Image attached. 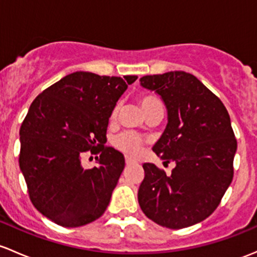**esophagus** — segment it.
Here are the masks:
<instances>
[{
	"instance_id": "esophagus-1",
	"label": "esophagus",
	"mask_w": 257,
	"mask_h": 257,
	"mask_svg": "<svg viewBox=\"0 0 257 257\" xmlns=\"http://www.w3.org/2000/svg\"><path fill=\"white\" fill-rule=\"evenodd\" d=\"M134 163V160H132L131 158H128V156H125V164L126 165H132Z\"/></svg>"
}]
</instances>
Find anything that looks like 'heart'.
<instances>
[{
  "mask_svg": "<svg viewBox=\"0 0 257 257\" xmlns=\"http://www.w3.org/2000/svg\"><path fill=\"white\" fill-rule=\"evenodd\" d=\"M140 106L144 109L145 114L150 112V110L155 109L156 107L163 106L159 98L151 94H147V96H142L139 99ZM120 110V103H117L114 108L112 109L110 113V120H114L118 117V113ZM113 145L115 149H118L121 153H125L128 155L137 156L138 154L142 151L143 148V139L138 134L133 133V132H124V133L118 134L117 137L113 139Z\"/></svg>",
  "mask_w": 257,
  "mask_h": 257,
  "instance_id": "obj_1",
  "label": "heart"
}]
</instances>
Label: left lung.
<instances>
[{"instance_id": "8db88e82", "label": "left lung", "mask_w": 257, "mask_h": 257, "mask_svg": "<svg viewBox=\"0 0 257 257\" xmlns=\"http://www.w3.org/2000/svg\"><path fill=\"white\" fill-rule=\"evenodd\" d=\"M160 94L167 125L153 151L175 163L171 175L144 164L138 191L144 214L161 226L182 229L209 217L234 175L236 139L223 102L192 74L170 71L140 79Z\"/></svg>"}]
</instances>
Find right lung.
Wrapping results in <instances>:
<instances>
[{
    "label": "right lung",
    "mask_w": 257,
    "mask_h": 257,
    "mask_svg": "<svg viewBox=\"0 0 257 257\" xmlns=\"http://www.w3.org/2000/svg\"><path fill=\"white\" fill-rule=\"evenodd\" d=\"M138 76L76 71L32 102L20 129V167L33 206L65 228L98 219L123 172V154L106 147L110 113ZM86 151L100 166L85 170Z\"/></svg>",
    "instance_id": "right-lung-1"
}]
</instances>
